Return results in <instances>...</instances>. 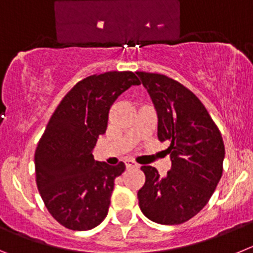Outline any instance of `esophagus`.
<instances>
[{
	"mask_svg": "<svg viewBox=\"0 0 253 253\" xmlns=\"http://www.w3.org/2000/svg\"><path fill=\"white\" fill-rule=\"evenodd\" d=\"M125 164H126L127 169H129V168H138V164H136L133 160H126Z\"/></svg>",
	"mask_w": 253,
	"mask_h": 253,
	"instance_id": "1",
	"label": "esophagus"
}]
</instances>
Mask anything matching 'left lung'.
Instances as JSON below:
<instances>
[{
	"label": "left lung",
	"instance_id": "obj_1",
	"mask_svg": "<svg viewBox=\"0 0 253 253\" xmlns=\"http://www.w3.org/2000/svg\"><path fill=\"white\" fill-rule=\"evenodd\" d=\"M158 112V137L168 142L171 169L160 176L142 166L146 180L138 206L150 220L181 224L198 214L214 193L223 172L224 143L217 125L197 95L156 73L137 72Z\"/></svg>",
	"mask_w": 253,
	"mask_h": 253
}]
</instances>
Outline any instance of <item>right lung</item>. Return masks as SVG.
<instances>
[{
    "label": "right lung",
    "mask_w": 253,
    "mask_h": 253,
    "mask_svg": "<svg viewBox=\"0 0 253 253\" xmlns=\"http://www.w3.org/2000/svg\"><path fill=\"white\" fill-rule=\"evenodd\" d=\"M140 81L132 72L87 77L56 107L35 151L36 185L49 213L61 226L88 231L107 217L115 179L126 169L95 161L97 140L113 102Z\"/></svg>",
    "instance_id": "obj_1"
}]
</instances>
